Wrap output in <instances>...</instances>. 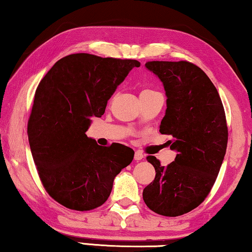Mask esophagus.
Listing matches in <instances>:
<instances>
[{
	"instance_id": "34e87169",
	"label": "esophagus",
	"mask_w": 252,
	"mask_h": 252,
	"mask_svg": "<svg viewBox=\"0 0 252 252\" xmlns=\"http://www.w3.org/2000/svg\"><path fill=\"white\" fill-rule=\"evenodd\" d=\"M144 158V155L141 153V151H135V155H134V159L135 160H141V159H143Z\"/></svg>"
}]
</instances>
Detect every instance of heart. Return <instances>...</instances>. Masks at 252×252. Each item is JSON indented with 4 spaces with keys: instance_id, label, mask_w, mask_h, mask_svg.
<instances>
[{
    "instance_id": "1",
    "label": "heart",
    "mask_w": 252,
    "mask_h": 252,
    "mask_svg": "<svg viewBox=\"0 0 252 252\" xmlns=\"http://www.w3.org/2000/svg\"><path fill=\"white\" fill-rule=\"evenodd\" d=\"M143 92H150V91H149V89H146V91H143Z\"/></svg>"
}]
</instances>
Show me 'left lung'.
Returning a JSON list of instances; mask_svg holds the SVG:
<instances>
[{
	"instance_id": "obj_1",
	"label": "left lung",
	"mask_w": 252,
	"mask_h": 252,
	"mask_svg": "<svg viewBox=\"0 0 252 252\" xmlns=\"http://www.w3.org/2000/svg\"><path fill=\"white\" fill-rule=\"evenodd\" d=\"M146 67L163 82L166 111L159 132L173 137L174 161L156 171L143 189V201L158 215L178 217L201 204L209 195L226 154L228 129L218 91L208 75L189 62H148Z\"/></svg>"
}]
</instances>
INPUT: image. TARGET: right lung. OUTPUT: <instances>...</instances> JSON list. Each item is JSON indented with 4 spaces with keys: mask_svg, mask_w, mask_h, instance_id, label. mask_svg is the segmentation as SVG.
Wrapping results in <instances>:
<instances>
[{
    "mask_svg": "<svg viewBox=\"0 0 252 252\" xmlns=\"http://www.w3.org/2000/svg\"><path fill=\"white\" fill-rule=\"evenodd\" d=\"M135 60L73 54L55 63L37 86L27 127L37 173L48 194L65 208L88 211L111 194L113 180L132 163L120 143L101 147L87 132Z\"/></svg>",
    "mask_w": 252,
    "mask_h": 252,
    "instance_id": "obj_1",
    "label": "right lung"
}]
</instances>
